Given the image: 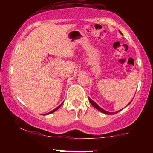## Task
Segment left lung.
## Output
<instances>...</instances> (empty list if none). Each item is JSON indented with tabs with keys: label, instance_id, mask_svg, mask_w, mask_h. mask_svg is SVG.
I'll return each instance as SVG.
<instances>
[{
	"label": "left lung",
	"instance_id": "left-lung-1",
	"mask_svg": "<svg viewBox=\"0 0 153 153\" xmlns=\"http://www.w3.org/2000/svg\"><path fill=\"white\" fill-rule=\"evenodd\" d=\"M88 99H89V101H90V103H91V105H92L94 107V108H96V109H98L99 111H100L101 112H102V113H103V114H116V113H117V112H119V111H122V109H121V110H119V111H116V112H109V111H106V110H104V109H103L102 108H101V107H100L99 105L97 104V103H96V102H94V101H93V100H91L90 98H88ZM131 101H132V100H131ZM131 101H130V102L129 103V104L128 105H129L130 104V103L131 102ZM127 105V106H128Z\"/></svg>",
	"mask_w": 153,
	"mask_h": 153
}]
</instances>
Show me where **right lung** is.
<instances>
[{
  "label": "right lung",
  "mask_w": 153,
  "mask_h": 153,
  "mask_svg": "<svg viewBox=\"0 0 153 153\" xmlns=\"http://www.w3.org/2000/svg\"><path fill=\"white\" fill-rule=\"evenodd\" d=\"M62 103H61V104L60 105H59V106H57V108H54V110H52V111H51L50 112H49V113H47V114H52V113H53V112H54V111H57V109H58V108H59V107H60L61 106H62Z\"/></svg>",
  "instance_id": "right-lung-1"
}]
</instances>
